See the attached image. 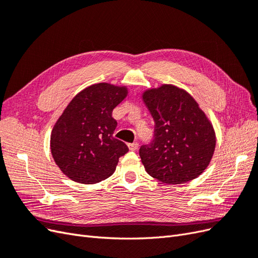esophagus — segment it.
<instances>
[{"label":"esophagus","mask_w":258,"mask_h":258,"mask_svg":"<svg viewBox=\"0 0 258 258\" xmlns=\"http://www.w3.org/2000/svg\"><path fill=\"white\" fill-rule=\"evenodd\" d=\"M128 147H129L130 151H137L138 147H139V144L137 142H135V143H132V144H129Z\"/></svg>","instance_id":"1"}]
</instances>
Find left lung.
Returning a JSON list of instances; mask_svg holds the SVG:
<instances>
[{
    "instance_id": "left-lung-1",
    "label": "left lung",
    "mask_w": 258,
    "mask_h": 258,
    "mask_svg": "<svg viewBox=\"0 0 258 258\" xmlns=\"http://www.w3.org/2000/svg\"><path fill=\"white\" fill-rule=\"evenodd\" d=\"M142 100L155 122L153 142L140 148L146 172L169 185L204 173L213 157L216 135L197 101L172 84L144 90Z\"/></svg>"
}]
</instances>
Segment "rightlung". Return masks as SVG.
<instances>
[{"mask_svg": "<svg viewBox=\"0 0 258 258\" xmlns=\"http://www.w3.org/2000/svg\"><path fill=\"white\" fill-rule=\"evenodd\" d=\"M127 86L99 83L71 100L54 123L50 151L56 165L72 181L97 184L110 177L128 146L113 137L114 108L127 98Z\"/></svg>", "mask_w": 258, "mask_h": 258, "instance_id": "1", "label": "right lung"}]
</instances>
